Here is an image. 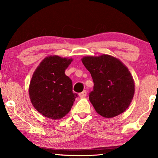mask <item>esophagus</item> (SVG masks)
Here are the masks:
<instances>
[{
    "label": "esophagus",
    "instance_id": "1",
    "mask_svg": "<svg viewBox=\"0 0 158 158\" xmlns=\"http://www.w3.org/2000/svg\"><path fill=\"white\" fill-rule=\"evenodd\" d=\"M86 95H87V91H86V90H83V92L80 93L79 96L81 97V98H85V97L86 96Z\"/></svg>",
    "mask_w": 158,
    "mask_h": 158
}]
</instances>
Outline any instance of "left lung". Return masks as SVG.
I'll return each mask as SVG.
<instances>
[{"label": "left lung", "instance_id": "obj_1", "mask_svg": "<svg viewBox=\"0 0 158 158\" xmlns=\"http://www.w3.org/2000/svg\"><path fill=\"white\" fill-rule=\"evenodd\" d=\"M94 81L89 100L99 115L112 118L129 106L135 95V81L128 68L109 55L85 56L81 59Z\"/></svg>", "mask_w": 158, "mask_h": 158}]
</instances>
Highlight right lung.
Returning <instances> with one entry per match:
<instances>
[{"mask_svg":"<svg viewBox=\"0 0 158 158\" xmlns=\"http://www.w3.org/2000/svg\"><path fill=\"white\" fill-rule=\"evenodd\" d=\"M72 62V58L48 56L32 75L29 87L30 100L36 111L45 117L54 120L64 117L77 97L73 91L72 81L64 74Z\"/></svg>","mask_w":158,"mask_h":158,"instance_id":"add662e5","label":"right lung"}]
</instances>
